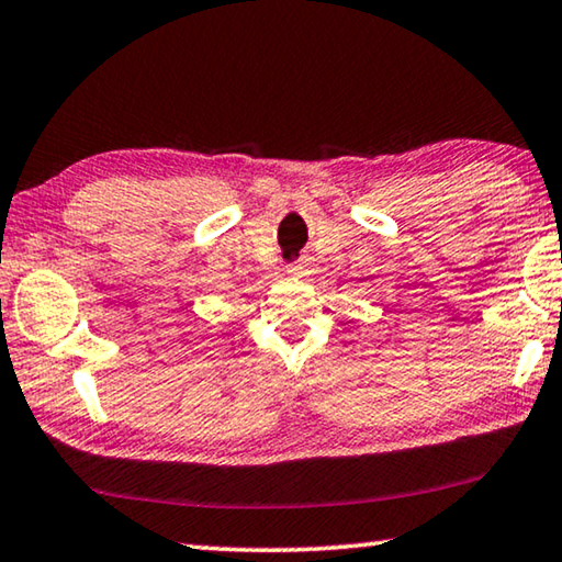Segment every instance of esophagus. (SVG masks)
Masks as SVG:
<instances>
[{"mask_svg":"<svg viewBox=\"0 0 562 562\" xmlns=\"http://www.w3.org/2000/svg\"><path fill=\"white\" fill-rule=\"evenodd\" d=\"M288 272L292 274V278H307V274L315 272V268H312V262H310V260H300V262L290 265Z\"/></svg>","mask_w":562,"mask_h":562,"instance_id":"1","label":"esophagus"}]
</instances>
